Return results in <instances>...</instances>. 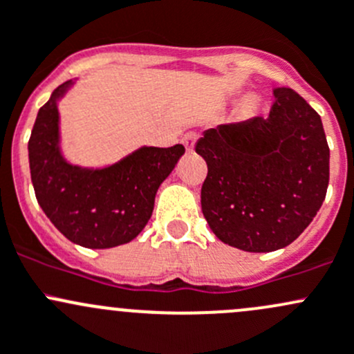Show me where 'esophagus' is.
Returning a JSON list of instances; mask_svg holds the SVG:
<instances>
[{"label":"esophagus","mask_w":354,"mask_h":354,"mask_svg":"<svg viewBox=\"0 0 354 354\" xmlns=\"http://www.w3.org/2000/svg\"><path fill=\"white\" fill-rule=\"evenodd\" d=\"M198 136L199 134L196 133V131H189V133H185L184 138H182V143H184V147L187 148V150H192L196 145V141H198Z\"/></svg>","instance_id":"esophagus-1"}]
</instances>
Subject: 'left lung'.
<instances>
[{
	"label": "left lung",
	"instance_id": "left-lung-1",
	"mask_svg": "<svg viewBox=\"0 0 354 354\" xmlns=\"http://www.w3.org/2000/svg\"><path fill=\"white\" fill-rule=\"evenodd\" d=\"M268 118L207 129L196 153L207 163L201 207L221 242L245 252L290 245L310 225L329 185L320 115L286 86Z\"/></svg>",
	"mask_w": 354,
	"mask_h": 354
}]
</instances>
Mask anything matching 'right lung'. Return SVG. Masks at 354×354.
<instances>
[{
	"mask_svg": "<svg viewBox=\"0 0 354 354\" xmlns=\"http://www.w3.org/2000/svg\"><path fill=\"white\" fill-rule=\"evenodd\" d=\"M71 82L63 83L39 109L28 162L35 198L54 227L86 249H111L131 242L148 223L155 194L170 176L185 148L143 147L105 169L68 163L59 150L57 100Z\"/></svg>",
	"mask_w": 354,
	"mask_h": 354,
	"instance_id": "obj_1",
	"label": "right lung"
}]
</instances>
